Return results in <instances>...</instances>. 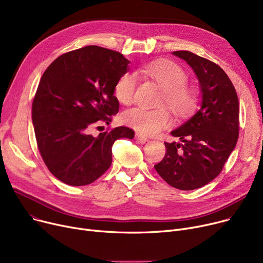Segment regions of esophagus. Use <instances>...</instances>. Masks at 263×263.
<instances>
[{
    "label": "esophagus",
    "instance_id": "34e87169",
    "mask_svg": "<svg viewBox=\"0 0 263 263\" xmlns=\"http://www.w3.org/2000/svg\"><path fill=\"white\" fill-rule=\"evenodd\" d=\"M135 139H136V141H137V142L141 143V144H145L146 142H148V141H149V139H147L146 136H144V135H142V134H136Z\"/></svg>",
    "mask_w": 263,
    "mask_h": 263
}]
</instances>
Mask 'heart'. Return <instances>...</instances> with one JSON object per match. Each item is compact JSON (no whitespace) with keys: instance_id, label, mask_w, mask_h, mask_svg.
I'll list each match as a JSON object with an SVG mask.
<instances>
[{"instance_id":"obj_1","label":"heart","mask_w":263,"mask_h":263,"mask_svg":"<svg viewBox=\"0 0 263 263\" xmlns=\"http://www.w3.org/2000/svg\"><path fill=\"white\" fill-rule=\"evenodd\" d=\"M143 72L153 78L165 92V101L178 116H186L195 107L196 98L192 89L186 87L187 74L173 62H156L142 67ZM139 83L133 71L123 72L116 81L114 93L119 102L130 104ZM128 126L145 135H154L171 126L172 116L166 108H146L135 106L127 109L122 115Z\"/></svg>"}]
</instances>
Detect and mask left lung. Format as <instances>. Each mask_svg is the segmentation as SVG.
<instances>
[{
	"label": "left lung",
	"instance_id": "obj_1",
	"mask_svg": "<svg viewBox=\"0 0 263 263\" xmlns=\"http://www.w3.org/2000/svg\"><path fill=\"white\" fill-rule=\"evenodd\" d=\"M196 73L202 92L197 112L172 135L181 143H164L166 153L155 165L173 187L191 191L222 172L239 137V99L232 82L217 64L190 51H175Z\"/></svg>",
	"mask_w": 263,
	"mask_h": 263
}]
</instances>
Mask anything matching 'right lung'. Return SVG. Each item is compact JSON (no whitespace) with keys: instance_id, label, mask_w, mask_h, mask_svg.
I'll use <instances>...</instances> for the list:
<instances>
[{"instance_id":"obj_1","label":"right lung","mask_w":263,"mask_h":263,"mask_svg":"<svg viewBox=\"0 0 263 263\" xmlns=\"http://www.w3.org/2000/svg\"><path fill=\"white\" fill-rule=\"evenodd\" d=\"M129 63L117 51L87 46L62 54L41 77L32 104L36 142L46 166L62 182L90 184L112 164L114 142L133 139L127 127L90 134L118 113L114 86Z\"/></svg>"}]
</instances>
